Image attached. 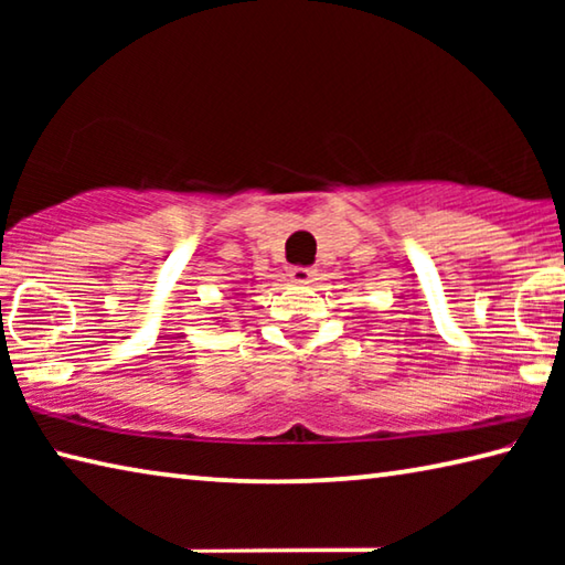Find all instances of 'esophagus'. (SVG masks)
<instances>
[{
  "label": "esophagus",
  "instance_id": "1",
  "mask_svg": "<svg viewBox=\"0 0 565 565\" xmlns=\"http://www.w3.org/2000/svg\"><path fill=\"white\" fill-rule=\"evenodd\" d=\"M289 279L294 284H311L317 279V269H311V266H291Z\"/></svg>",
  "mask_w": 565,
  "mask_h": 565
}]
</instances>
